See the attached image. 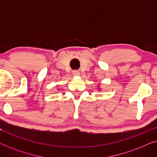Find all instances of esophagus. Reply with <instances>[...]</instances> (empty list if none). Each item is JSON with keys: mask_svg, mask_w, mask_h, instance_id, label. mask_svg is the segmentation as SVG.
Instances as JSON below:
<instances>
[{"mask_svg": "<svg viewBox=\"0 0 157 157\" xmlns=\"http://www.w3.org/2000/svg\"><path fill=\"white\" fill-rule=\"evenodd\" d=\"M72 73H73V75H74V76H79V75H80V73H79L78 71H76V70L73 71Z\"/></svg>", "mask_w": 157, "mask_h": 157, "instance_id": "esophagus-1", "label": "esophagus"}]
</instances>
